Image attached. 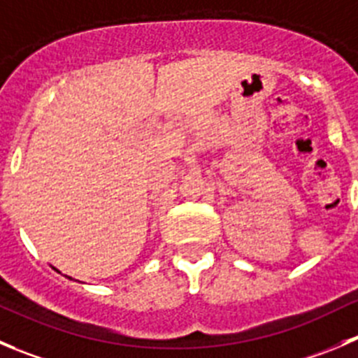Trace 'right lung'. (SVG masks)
Masks as SVG:
<instances>
[{
	"label": "right lung",
	"instance_id": "add662e5",
	"mask_svg": "<svg viewBox=\"0 0 358 358\" xmlns=\"http://www.w3.org/2000/svg\"><path fill=\"white\" fill-rule=\"evenodd\" d=\"M68 279H71V278H70V275H68Z\"/></svg>",
	"mask_w": 358,
	"mask_h": 358
}]
</instances>
